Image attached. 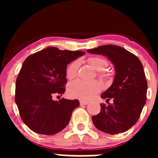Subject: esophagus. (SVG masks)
Segmentation results:
<instances>
[{"mask_svg":"<svg viewBox=\"0 0 158 158\" xmlns=\"http://www.w3.org/2000/svg\"><path fill=\"white\" fill-rule=\"evenodd\" d=\"M89 104V102L85 101V100H80V104L81 105H87Z\"/></svg>","mask_w":158,"mask_h":158,"instance_id":"esophagus-1","label":"esophagus"}]
</instances>
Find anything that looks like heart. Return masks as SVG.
Wrapping results in <instances>:
<instances>
[{"mask_svg": "<svg viewBox=\"0 0 158 158\" xmlns=\"http://www.w3.org/2000/svg\"><path fill=\"white\" fill-rule=\"evenodd\" d=\"M88 62L95 70L100 72V76L102 77H107V74L101 73L107 68V60L100 57H92L88 59ZM78 69H79V62L77 60L71 62L65 70V76L67 79L69 80L74 79L77 76ZM101 84L98 81L84 82L81 81H76L69 85L68 93L73 98L87 100L93 98L96 93L101 90Z\"/></svg>", "mask_w": 158, "mask_h": 158, "instance_id": "1", "label": "heart"}]
</instances>
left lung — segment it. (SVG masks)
Returning a JSON list of instances; mask_svg holds the SVG:
<instances>
[{
	"instance_id": "left-lung-1",
	"label": "left lung",
	"mask_w": 158,
	"mask_h": 158,
	"mask_svg": "<svg viewBox=\"0 0 158 158\" xmlns=\"http://www.w3.org/2000/svg\"><path fill=\"white\" fill-rule=\"evenodd\" d=\"M88 52L106 56L115 69L112 85L101 95L108 105L100 104V112L92 117L93 124L110 135L125 132L139 120L146 104L147 81L142 62L134 54L115 45L100 46Z\"/></svg>"
}]
</instances>
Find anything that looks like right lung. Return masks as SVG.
<instances>
[{
  "instance_id": "1",
  "label": "right lung",
  "mask_w": 158,
  "mask_h": 158,
  "mask_svg": "<svg viewBox=\"0 0 158 158\" xmlns=\"http://www.w3.org/2000/svg\"><path fill=\"white\" fill-rule=\"evenodd\" d=\"M84 54L51 47L25 59L16 78L15 101L21 119L31 131L52 135L68 125L79 100L55 101L52 97L65 93L67 65Z\"/></svg>"
}]
</instances>
